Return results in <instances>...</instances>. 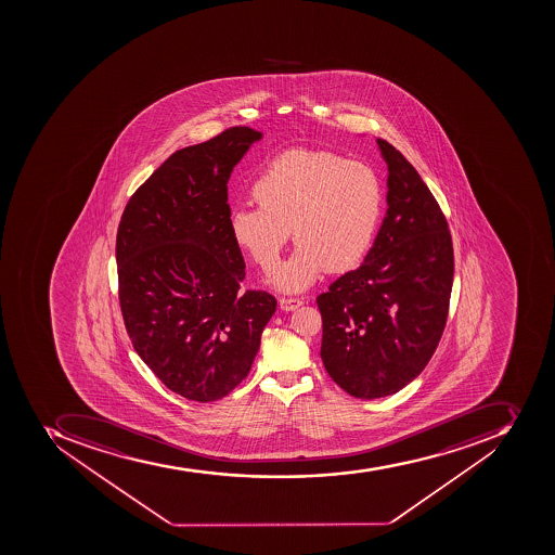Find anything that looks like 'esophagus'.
Segmentation results:
<instances>
[{
  "label": "esophagus",
  "instance_id": "obj_1",
  "mask_svg": "<svg viewBox=\"0 0 555 555\" xmlns=\"http://www.w3.org/2000/svg\"><path fill=\"white\" fill-rule=\"evenodd\" d=\"M304 306V301L300 298H280V307L283 312H292V310L298 309Z\"/></svg>",
  "mask_w": 555,
  "mask_h": 555
}]
</instances>
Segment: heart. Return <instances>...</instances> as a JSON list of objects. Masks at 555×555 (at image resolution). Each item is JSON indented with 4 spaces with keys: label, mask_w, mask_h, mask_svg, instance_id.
<instances>
[{
    "label": "heart",
    "mask_w": 555,
    "mask_h": 555,
    "mask_svg": "<svg viewBox=\"0 0 555 555\" xmlns=\"http://www.w3.org/2000/svg\"><path fill=\"white\" fill-rule=\"evenodd\" d=\"M258 208L229 215L232 243L271 271L289 237L298 246L269 283L284 293L309 289L324 271H352L372 246L384 189L372 166L319 149L274 157L251 185Z\"/></svg>",
    "instance_id": "heart-1"
}]
</instances>
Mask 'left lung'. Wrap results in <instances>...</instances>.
<instances>
[{"mask_svg": "<svg viewBox=\"0 0 555 555\" xmlns=\"http://www.w3.org/2000/svg\"><path fill=\"white\" fill-rule=\"evenodd\" d=\"M376 144L389 170V208L361 267L318 297L324 367L358 399L392 396L424 372L453 286V243L436 197L398 149Z\"/></svg>", "mask_w": 555, "mask_h": 555, "instance_id": "1", "label": "left lung"}]
</instances>
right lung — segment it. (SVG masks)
Returning a JSON list of instances; mask_svg holds the SVG:
<instances>
[{
    "label": "right lung",
    "instance_id": "1",
    "mask_svg": "<svg viewBox=\"0 0 555 555\" xmlns=\"http://www.w3.org/2000/svg\"><path fill=\"white\" fill-rule=\"evenodd\" d=\"M262 139L234 127L171 154L122 211L119 304L140 359L175 393L210 402L245 380L278 301L240 292L245 260L229 232L228 182Z\"/></svg>",
    "mask_w": 555,
    "mask_h": 555
}]
</instances>
